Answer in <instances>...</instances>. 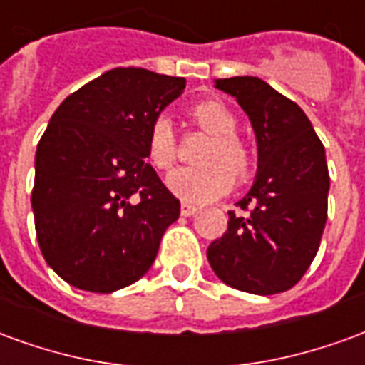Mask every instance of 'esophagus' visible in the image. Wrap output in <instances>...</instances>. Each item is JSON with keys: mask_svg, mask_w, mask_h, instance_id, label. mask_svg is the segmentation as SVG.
<instances>
[{"mask_svg": "<svg viewBox=\"0 0 365 365\" xmlns=\"http://www.w3.org/2000/svg\"><path fill=\"white\" fill-rule=\"evenodd\" d=\"M197 213V207L191 205V203H182V215L183 217H191V215Z\"/></svg>", "mask_w": 365, "mask_h": 365, "instance_id": "1", "label": "esophagus"}]
</instances>
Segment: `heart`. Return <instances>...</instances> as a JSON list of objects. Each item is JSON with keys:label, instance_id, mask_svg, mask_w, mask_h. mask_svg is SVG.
<instances>
[{"label": "heart", "instance_id": "1", "mask_svg": "<svg viewBox=\"0 0 365 365\" xmlns=\"http://www.w3.org/2000/svg\"><path fill=\"white\" fill-rule=\"evenodd\" d=\"M193 119L211 135V140L199 150L197 160L201 164L175 170L168 178V185L187 203H205L227 193L232 180L242 182L252 170V156L237 136V115L225 103L209 99L195 105ZM146 154L152 166L160 172H168L175 164L178 138L166 115H158L150 123Z\"/></svg>", "mask_w": 365, "mask_h": 365}]
</instances>
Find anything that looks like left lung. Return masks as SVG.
<instances>
[{
    "mask_svg": "<svg viewBox=\"0 0 365 365\" xmlns=\"http://www.w3.org/2000/svg\"><path fill=\"white\" fill-rule=\"evenodd\" d=\"M237 97L258 140L252 190L229 211V229L207 248L217 277L235 289L274 295L305 275L321 246L329 209L324 146L303 109L252 76L215 80Z\"/></svg>",
    "mask_w": 365,
    "mask_h": 365,
    "instance_id": "left-lung-1",
    "label": "left lung"
}]
</instances>
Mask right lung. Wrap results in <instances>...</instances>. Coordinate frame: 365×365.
<instances>
[{
  "label": "right lung",
  "mask_w": 365,
  "mask_h": 365,
  "mask_svg": "<svg viewBox=\"0 0 365 365\" xmlns=\"http://www.w3.org/2000/svg\"><path fill=\"white\" fill-rule=\"evenodd\" d=\"M183 78L115 68L68 96L36 146L31 205L44 260L78 289L138 282L180 217V199L146 162L154 117Z\"/></svg>",
  "instance_id": "add662e5"
}]
</instances>
